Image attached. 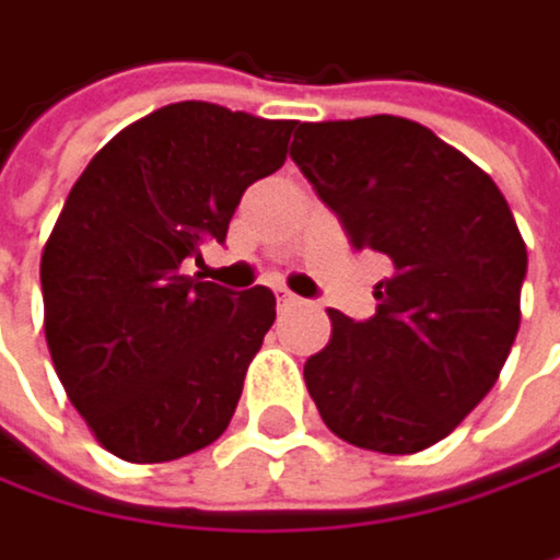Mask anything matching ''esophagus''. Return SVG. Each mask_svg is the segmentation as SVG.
<instances>
[{"instance_id": "1", "label": "esophagus", "mask_w": 560, "mask_h": 560, "mask_svg": "<svg viewBox=\"0 0 560 560\" xmlns=\"http://www.w3.org/2000/svg\"><path fill=\"white\" fill-rule=\"evenodd\" d=\"M277 303L280 306H300V296H293L290 290H277Z\"/></svg>"}]
</instances>
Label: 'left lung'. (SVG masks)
I'll return each instance as SVG.
<instances>
[{"label": "left lung", "instance_id": "8db88e82", "mask_svg": "<svg viewBox=\"0 0 560 560\" xmlns=\"http://www.w3.org/2000/svg\"><path fill=\"white\" fill-rule=\"evenodd\" d=\"M290 159L352 247L392 264L372 319L329 310L306 388L336 436L427 450L489 395L515 342L528 270L515 218L479 165L415 120L300 124Z\"/></svg>", "mask_w": 560, "mask_h": 560}]
</instances>
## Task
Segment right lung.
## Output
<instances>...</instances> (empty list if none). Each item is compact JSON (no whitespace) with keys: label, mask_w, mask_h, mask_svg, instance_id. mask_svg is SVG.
Segmentation results:
<instances>
[{"label":"right lung","mask_w":560,"mask_h":560,"mask_svg":"<svg viewBox=\"0 0 560 560\" xmlns=\"http://www.w3.org/2000/svg\"><path fill=\"white\" fill-rule=\"evenodd\" d=\"M293 127L182 101L120 130L74 182L42 254L45 339L114 456L178 459L234 418L277 300L185 277L182 264L224 244L244 188L283 165Z\"/></svg>","instance_id":"add662e5"}]
</instances>
